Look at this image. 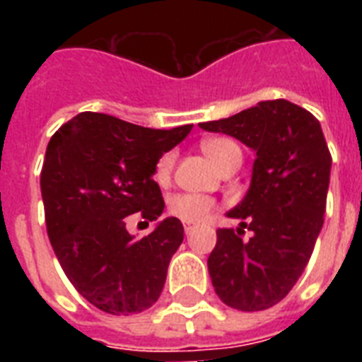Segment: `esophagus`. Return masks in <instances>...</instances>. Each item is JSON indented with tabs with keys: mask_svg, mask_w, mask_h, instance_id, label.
Segmentation results:
<instances>
[{
	"mask_svg": "<svg viewBox=\"0 0 362 362\" xmlns=\"http://www.w3.org/2000/svg\"><path fill=\"white\" fill-rule=\"evenodd\" d=\"M193 227H195V223H192V221H186V223H184V231L189 233L193 229Z\"/></svg>",
	"mask_w": 362,
	"mask_h": 362,
	"instance_id": "esophagus-1",
	"label": "esophagus"
}]
</instances>
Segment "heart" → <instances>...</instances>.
I'll return each mask as SVG.
<instances>
[{"instance_id": "heart-1", "label": "heart", "mask_w": 362, "mask_h": 362, "mask_svg": "<svg viewBox=\"0 0 362 362\" xmlns=\"http://www.w3.org/2000/svg\"><path fill=\"white\" fill-rule=\"evenodd\" d=\"M201 150L210 158V161L226 170L233 163L240 161V148L235 141L227 136H209L201 142ZM175 167V152H165L153 165V180L159 186H167ZM169 214L182 221H201L216 209V201L209 195H199V193H175L167 203Z\"/></svg>"}]
</instances>
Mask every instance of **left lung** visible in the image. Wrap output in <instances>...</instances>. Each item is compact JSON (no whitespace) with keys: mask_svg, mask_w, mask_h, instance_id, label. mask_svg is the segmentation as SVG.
<instances>
[{"mask_svg":"<svg viewBox=\"0 0 362 362\" xmlns=\"http://www.w3.org/2000/svg\"><path fill=\"white\" fill-rule=\"evenodd\" d=\"M201 127L235 136L257 153L250 192L229 212L240 227L216 231L209 272L227 306L267 310L286 298L312 257L325 220L331 152L317 118L286 99ZM244 228L252 238H243Z\"/></svg>","mask_w":362,"mask_h":362,"instance_id":"1","label":"left lung"}]
</instances>
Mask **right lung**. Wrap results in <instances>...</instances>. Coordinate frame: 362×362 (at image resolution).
Masks as SVG:
<instances>
[{"label":"right lung","instance_id":"right-lung-1","mask_svg":"<svg viewBox=\"0 0 362 362\" xmlns=\"http://www.w3.org/2000/svg\"><path fill=\"white\" fill-rule=\"evenodd\" d=\"M192 127L150 129L81 112L48 142L41 170L48 238L76 291L107 314L144 312L163 291L184 240L182 221L167 218L142 238L131 237L125 223L136 212L146 223L161 216L153 165Z\"/></svg>","mask_w":362,"mask_h":362}]
</instances>
